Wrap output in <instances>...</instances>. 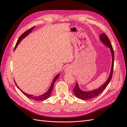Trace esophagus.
Here are the masks:
<instances>
[{"mask_svg": "<svg viewBox=\"0 0 127 127\" xmlns=\"http://www.w3.org/2000/svg\"><path fill=\"white\" fill-rule=\"evenodd\" d=\"M70 68L69 67H67L66 68L64 69V71H65V72H69L70 71Z\"/></svg>", "mask_w": 127, "mask_h": 127, "instance_id": "obj_1", "label": "esophagus"}]
</instances>
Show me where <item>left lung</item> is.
<instances>
[{
	"instance_id": "1",
	"label": "left lung",
	"mask_w": 127,
	"mask_h": 127,
	"mask_svg": "<svg viewBox=\"0 0 127 127\" xmlns=\"http://www.w3.org/2000/svg\"><path fill=\"white\" fill-rule=\"evenodd\" d=\"M99 39H100L101 41L103 42V43H104L105 45H106L107 47L110 48V51L111 53V55H112V66H111L110 74L108 78H107V79L104 83V84H103L101 86L97 88V89H95L91 91H84L82 90L79 87L78 83L76 82L75 86L74 89H73V91L74 92V94H75V95L76 96V97H77L79 99H83V100L90 99L97 96L98 95L100 94L105 89V88L109 84L112 77L113 66H114V51H113L112 46L111 44V42L109 39L108 37L106 35V34L105 33H102V34H101V35H99Z\"/></svg>"
}]
</instances>
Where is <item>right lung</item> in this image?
<instances>
[{"label":"right lung","mask_w":127,"mask_h":127,"mask_svg":"<svg viewBox=\"0 0 127 127\" xmlns=\"http://www.w3.org/2000/svg\"><path fill=\"white\" fill-rule=\"evenodd\" d=\"M34 28H35V26H33V28H32L31 29H29V30H28V31H26L25 32H24L23 34H22V35H21L20 36V37H19L18 40L17 41V43H16V45H15V48H14V50H15V49H16V48L17 47V45L19 44V43H20L21 41L23 39H24V38H25L26 36H28V35H29V34L32 31V30H33V29H34ZM59 74H60V73H59L58 74H57V75L55 76V77L54 78V79H53L52 82V83H51V86H50L48 91L47 92H45V93L44 94H42V95H39V96H34V95H30V94H26V93H24V92H23L22 90H21L20 89V88L18 87V86H17V85L16 84V83H15V84H16V86H17V87L19 88V89H20V90L22 92V93H23V94H24V95L26 96H27L28 97H29V98H31V99H34V100H35V101H44V100H45V99H48V98L50 97V95H51V92H52V90H53V85H54L55 83V82L56 81V80H57L59 76Z\"/></svg>","instance_id":"right-lung-1"}]
</instances>
